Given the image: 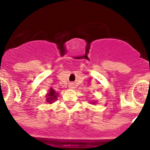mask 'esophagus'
<instances>
[{"mask_svg": "<svg viewBox=\"0 0 150 150\" xmlns=\"http://www.w3.org/2000/svg\"><path fill=\"white\" fill-rule=\"evenodd\" d=\"M70 87H71V88H74V86H73V85L71 84V86H70Z\"/></svg>", "mask_w": 150, "mask_h": 150, "instance_id": "obj_1", "label": "esophagus"}]
</instances>
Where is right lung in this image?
<instances>
[{"label":"right lung","mask_w":150,"mask_h":150,"mask_svg":"<svg viewBox=\"0 0 150 150\" xmlns=\"http://www.w3.org/2000/svg\"><path fill=\"white\" fill-rule=\"evenodd\" d=\"M57 93H55V91H54L52 88H51L49 92V94L46 96H47V98H46V102H49L50 104H52V101H54L55 100H56L57 98Z\"/></svg>","instance_id":"add662e5"}]
</instances>
